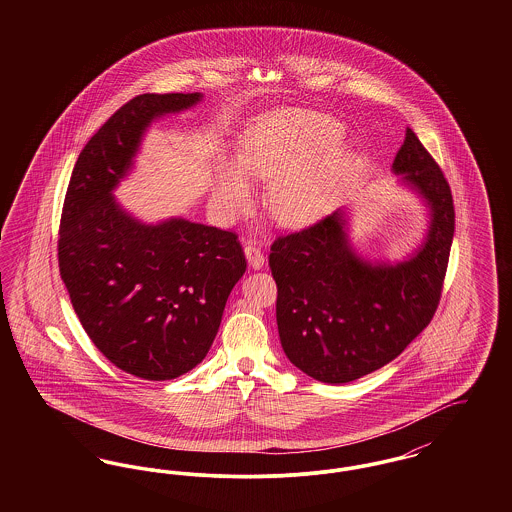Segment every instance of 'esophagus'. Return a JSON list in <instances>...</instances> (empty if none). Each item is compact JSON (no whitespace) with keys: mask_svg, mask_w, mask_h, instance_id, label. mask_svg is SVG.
Instances as JSON below:
<instances>
[{"mask_svg":"<svg viewBox=\"0 0 512 512\" xmlns=\"http://www.w3.org/2000/svg\"><path fill=\"white\" fill-rule=\"evenodd\" d=\"M245 257H247V263L251 268H261L265 265V255L261 251V247L255 244L245 245Z\"/></svg>","mask_w":512,"mask_h":512,"instance_id":"34e87169","label":"esophagus"}]
</instances>
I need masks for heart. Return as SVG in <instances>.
I'll list each match as a JSON object with an SVG mask.
<instances>
[{
    "instance_id": "obj_1",
    "label": "heart",
    "mask_w": 512,
    "mask_h": 512,
    "mask_svg": "<svg viewBox=\"0 0 512 512\" xmlns=\"http://www.w3.org/2000/svg\"><path fill=\"white\" fill-rule=\"evenodd\" d=\"M338 121L317 111L286 109L255 122L238 153V167L255 180H272L268 209L284 224H307L328 211L349 161L330 149L340 142ZM249 201L244 176L222 165L215 176L213 203L234 215Z\"/></svg>"
}]
</instances>
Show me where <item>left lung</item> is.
I'll return each instance as SVG.
<instances>
[{"label":"left lung","mask_w":512,"mask_h":512,"mask_svg":"<svg viewBox=\"0 0 512 512\" xmlns=\"http://www.w3.org/2000/svg\"><path fill=\"white\" fill-rule=\"evenodd\" d=\"M393 171L432 209L426 244L395 267L361 261L332 213L270 245L284 353L318 382L345 384L388 365L436 315L455 232L449 182L411 128Z\"/></svg>","instance_id":"left-lung-1"}]
</instances>
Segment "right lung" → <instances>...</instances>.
Returning <instances> with one entry per match:
<instances>
[{
    "instance_id": "1",
    "label": "right lung",
    "mask_w": 512,
    "mask_h": 512,
    "mask_svg": "<svg viewBox=\"0 0 512 512\" xmlns=\"http://www.w3.org/2000/svg\"><path fill=\"white\" fill-rule=\"evenodd\" d=\"M199 99L142 94L117 109L80 151L59 224V272L82 328L113 365L153 382L205 359L247 268L236 232L184 219L146 226L111 195L147 124Z\"/></svg>"
}]
</instances>
